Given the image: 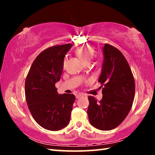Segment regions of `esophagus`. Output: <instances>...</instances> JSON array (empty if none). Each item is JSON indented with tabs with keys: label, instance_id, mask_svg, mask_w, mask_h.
<instances>
[{
	"label": "esophagus",
	"instance_id": "1",
	"mask_svg": "<svg viewBox=\"0 0 155 155\" xmlns=\"http://www.w3.org/2000/svg\"><path fill=\"white\" fill-rule=\"evenodd\" d=\"M83 96V94H77V95H76V98L78 99V98H79L80 97Z\"/></svg>",
	"mask_w": 155,
	"mask_h": 155
}]
</instances>
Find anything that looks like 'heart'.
Returning <instances> with one entry per match:
<instances>
[{"instance_id":"heart-1","label":"heart","mask_w":155,"mask_h":155,"mask_svg":"<svg viewBox=\"0 0 155 155\" xmlns=\"http://www.w3.org/2000/svg\"><path fill=\"white\" fill-rule=\"evenodd\" d=\"M94 49L89 46H82L76 50V54L80 57V59L85 63L88 64L94 56ZM66 64V59H64V65Z\"/></svg>"}]
</instances>
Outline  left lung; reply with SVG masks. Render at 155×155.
Returning a JSON list of instances; mask_svg holds the SVG:
<instances>
[{
    "instance_id": "obj_1",
    "label": "left lung",
    "mask_w": 155,
    "mask_h": 155,
    "mask_svg": "<svg viewBox=\"0 0 155 155\" xmlns=\"http://www.w3.org/2000/svg\"><path fill=\"white\" fill-rule=\"evenodd\" d=\"M103 61L98 82L103 85V98L88 97L87 114L97 129L109 130L118 127L129 113L134 100L135 80L127 59L109 44L103 48ZM102 85V86H103Z\"/></svg>"
}]
</instances>
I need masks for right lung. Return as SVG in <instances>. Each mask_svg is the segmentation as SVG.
<instances>
[{
  "label": "right lung",
  "mask_w": 155,
  "mask_h": 155,
  "mask_svg": "<svg viewBox=\"0 0 155 155\" xmlns=\"http://www.w3.org/2000/svg\"><path fill=\"white\" fill-rule=\"evenodd\" d=\"M72 44L46 49L34 60L25 81V96L34 120L49 130H59L69 124L73 94H59L55 83L60 81L65 54Z\"/></svg>",
  "instance_id": "obj_1"
}]
</instances>
